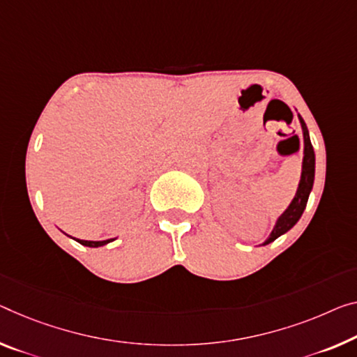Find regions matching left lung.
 <instances>
[{
	"mask_svg": "<svg viewBox=\"0 0 357 357\" xmlns=\"http://www.w3.org/2000/svg\"><path fill=\"white\" fill-rule=\"evenodd\" d=\"M300 124H301V130H303V162H301V175H300V182H298V188L297 193H295L292 202H290L289 207L284 211L281 215L278 217L276 223H274V228L271 229L270 236H268L265 243L261 245H266L273 243L274 239H278L279 236H282L284 233H287L290 228H294V225L300 220L301 213H303L306 202H308L310 193L312 190V183H314V171H316V156H314V150H312L311 140H310V132L308 128L303 121V118L298 114Z\"/></svg>",
	"mask_w": 357,
	"mask_h": 357,
	"instance_id": "1",
	"label": "left lung"
}]
</instances>
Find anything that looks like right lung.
<instances>
[{"mask_svg": "<svg viewBox=\"0 0 357 357\" xmlns=\"http://www.w3.org/2000/svg\"><path fill=\"white\" fill-rule=\"evenodd\" d=\"M116 238H113V239H105V241H84V239H76L78 241L79 244H83V245H86V248H102V245H105V244H108V243H112V241H114Z\"/></svg>", "mask_w": 357, "mask_h": 357, "instance_id": "add662e5", "label": "right lung"}]
</instances>
